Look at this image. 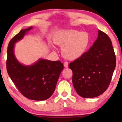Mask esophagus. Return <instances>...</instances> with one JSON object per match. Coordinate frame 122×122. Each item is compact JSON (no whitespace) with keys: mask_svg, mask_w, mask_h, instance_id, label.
<instances>
[{"mask_svg":"<svg viewBox=\"0 0 122 122\" xmlns=\"http://www.w3.org/2000/svg\"><path fill=\"white\" fill-rule=\"evenodd\" d=\"M68 62H67V61H65V62H64V66L65 67V68H68Z\"/></svg>","mask_w":122,"mask_h":122,"instance_id":"1","label":"esophagus"}]
</instances>
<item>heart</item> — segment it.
<instances>
[{
	"label": "heart",
	"mask_w": 122,
	"mask_h": 122,
	"mask_svg": "<svg viewBox=\"0 0 122 122\" xmlns=\"http://www.w3.org/2000/svg\"><path fill=\"white\" fill-rule=\"evenodd\" d=\"M89 41V36L86 32L72 29L61 31L54 40L56 44L62 46L63 56L69 60H75L81 56Z\"/></svg>",
	"instance_id": "obj_1"
}]
</instances>
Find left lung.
I'll list each match as a JSON object with an SVG mask.
<instances>
[{
  "label": "left lung",
  "mask_w": 122,
  "mask_h": 122,
  "mask_svg": "<svg viewBox=\"0 0 122 122\" xmlns=\"http://www.w3.org/2000/svg\"><path fill=\"white\" fill-rule=\"evenodd\" d=\"M116 66V57L108 36L100 30L89 50L71 62L72 82L77 93L84 98L95 97L107 90Z\"/></svg>",
  "instance_id": "8db88e82"
}]
</instances>
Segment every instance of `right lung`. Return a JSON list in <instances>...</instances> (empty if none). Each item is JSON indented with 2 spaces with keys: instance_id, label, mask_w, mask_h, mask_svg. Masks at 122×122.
<instances>
[{
  "instance_id": "obj_1",
  "label": "right lung",
  "mask_w": 122,
  "mask_h": 122,
  "mask_svg": "<svg viewBox=\"0 0 122 122\" xmlns=\"http://www.w3.org/2000/svg\"><path fill=\"white\" fill-rule=\"evenodd\" d=\"M33 29L21 30L10 41L7 47V71L10 77L23 96L34 100L49 99L55 90L60 75L64 69L60 61L40 59L31 65H23L14 53L15 43Z\"/></svg>"
}]
</instances>
